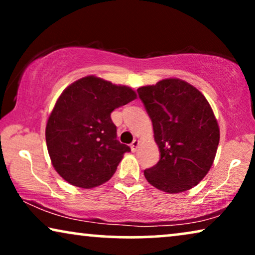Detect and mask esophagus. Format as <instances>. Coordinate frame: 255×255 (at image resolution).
<instances>
[{"mask_svg": "<svg viewBox=\"0 0 255 255\" xmlns=\"http://www.w3.org/2000/svg\"><path fill=\"white\" fill-rule=\"evenodd\" d=\"M139 144H140V141L137 140V139H134V140L131 142V149H132V152H135V151H137V148H138Z\"/></svg>", "mask_w": 255, "mask_h": 255, "instance_id": "obj_1", "label": "esophagus"}]
</instances>
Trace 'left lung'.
I'll return each mask as SVG.
<instances>
[{"label": "left lung", "instance_id": "obj_1", "mask_svg": "<svg viewBox=\"0 0 255 255\" xmlns=\"http://www.w3.org/2000/svg\"><path fill=\"white\" fill-rule=\"evenodd\" d=\"M153 124L160 160L144 170L146 180L168 194L200 182L212 166L219 128L207 99L186 81L166 79L137 90Z\"/></svg>", "mask_w": 255, "mask_h": 255}]
</instances>
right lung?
Segmentation results:
<instances>
[{
    "instance_id": "obj_1",
    "label": "right lung",
    "mask_w": 255,
    "mask_h": 255,
    "mask_svg": "<svg viewBox=\"0 0 255 255\" xmlns=\"http://www.w3.org/2000/svg\"><path fill=\"white\" fill-rule=\"evenodd\" d=\"M135 97L130 87L96 76L80 79L62 92L45 131L52 165L62 179L87 189L110 180L131 151L117 140L110 115Z\"/></svg>"
}]
</instances>
